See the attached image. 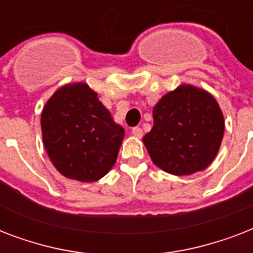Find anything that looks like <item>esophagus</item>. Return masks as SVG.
Masks as SVG:
<instances>
[{
  "instance_id": "1",
  "label": "esophagus",
  "mask_w": 253,
  "mask_h": 253,
  "mask_svg": "<svg viewBox=\"0 0 253 253\" xmlns=\"http://www.w3.org/2000/svg\"><path fill=\"white\" fill-rule=\"evenodd\" d=\"M131 134L134 135V136H136V138H142L143 130L140 128V127H134V128L131 130Z\"/></svg>"
}]
</instances>
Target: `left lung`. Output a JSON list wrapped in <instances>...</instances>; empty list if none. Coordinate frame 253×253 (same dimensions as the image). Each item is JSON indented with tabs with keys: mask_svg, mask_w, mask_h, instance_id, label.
I'll return each mask as SVG.
<instances>
[{
	"mask_svg": "<svg viewBox=\"0 0 253 253\" xmlns=\"http://www.w3.org/2000/svg\"><path fill=\"white\" fill-rule=\"evenodd\" d=\"M223 132V114L214 97L182 85L154 107V127L143 142L159 168L185 176L210 166Z\"/></svg>",
	"mask_w": 253,
	"mask_h": 253,
	"instance_id": "obj_1",
	"label": "left lung"
}]
</instances>
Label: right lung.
<instances>
[{"label":"right lung","instance_id":"add662e5","mask_svg":"<svg viewBox=\"0 0 253 253\" xmlns=\"http://www.w3.org/2000/svg\"><path fill=\"white\" fill-rule=\"evenodd\" d=\"M45 151L63 176L93 182L102 178L118 156L125 130L86 84L60 87L42 113Z\"/></svg>","mask_w":253,"mask_h":253}]
</instances>
